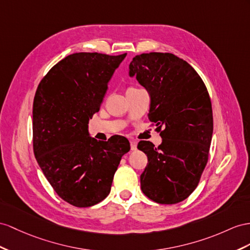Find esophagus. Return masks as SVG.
<instances>
[{
	"instance_id": "obj_1",
	"label": "esophagus",
	"mask_w": 250,
	"mask_h": 250,
	"mask_svg": "<svg viewBox=\"0 0 250 250\" xmlns=\"http://www.w3.org/2000/svg\"><path fill=\"white\" fill-rule=\"evenodd\" d=\"M130 145H131V150L132 151H135L137 149V142H136V140L132 139L130 142Z\"/></svg>"
}]
</instances>
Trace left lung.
Wrapping results in <instances>:
<instances>
[{
  "mask_svg": "<svg viewBox=\"0 0 250 250\" xmlns=\"http://www.w3.org/2000/svg\"><path fill=\"white\" fill-rule=\"evenodd\" d=\"M129 68L150 95L149 119L163 138L157 148L145 140L137 146L148 156L140 187L158 204L180 203L195 190L208 162L213 116L207 87L170 53L137 55Z\"/></svg>",
  "mask_w": 250,
  "mask_h": 250,
  "instance_id": "8db88e82",
  "label": "left lung"
}]
</instances>
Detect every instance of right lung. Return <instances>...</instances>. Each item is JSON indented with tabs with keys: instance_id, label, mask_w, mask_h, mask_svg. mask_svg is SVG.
<instances>
[{
	"instance_id": "obj_1",
	"label": "right lung",
	"mask_w": 250,
	"mask_h": 250,
	"mask_svg": "<svg viewBox=\"0 0 250 250\" xmlns=\"http://www.w3.org/2000/svg\"><path fill=\"white\" fill-rule=\"evenodd\" d=\"M126 54L76 53L59 61L38 85L33 106L34 153L63 201L91 207L111 191L129 140L88 135V120L99 111L107 83Z\"/></svg>"
}]
</instances>
